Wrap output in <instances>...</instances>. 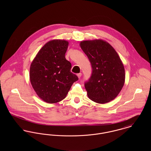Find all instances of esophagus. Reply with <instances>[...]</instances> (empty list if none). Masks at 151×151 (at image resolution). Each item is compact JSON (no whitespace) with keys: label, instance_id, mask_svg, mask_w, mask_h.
I'll return each mask as SVG.
<instances>
[{"label":"esophagus","instance_id":"obj_1","mask_svg":"<svg viewBox=\"0 0 151 151\" xmlns=\"http://www.w3.org/2000/svg\"><path fill=\"white\" fill-rule=\"evenodd\" d=\"M77 75L78 77L79 78H80V77H81V76H82V74H81V73H78Z\"/></svg>","mask_w":151,"mask_h":151}]
</instances>
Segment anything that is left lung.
<instances>
[{
	"instance_id": "1",
	"label": "left lung",
	"mask_w": 151,
	"mask_h": 151,
	"mask_svg": "<svg viewBox=\"0 0 151 151\" xmlns=\"http://www.w3.org/2000/svg\"><path fill=\"white\" fill-rule=\"evenodd\" d=\"M80 46L92 70L84 84L89 98L102 104L113 100L125 81L124 67L119 56L109 43L102 40L83 41Z\"/></svg>"
}]
</instances>
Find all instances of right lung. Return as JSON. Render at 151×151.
Listing matches in <instances>:
<instances>
[{
    "instance_id": "1",
    "label": "right lung",
    "mask_w": 151,
    "mask_h": 151,
    "mask_svg": "<svg viewBox=\"0 0 151 151\" xmlns=\"http://www.w3.org/2000/svg\"><path fill=\"white\" fill-rule=\"evenodd\" d=\"M68 42L55 40L46 43L32 61L29 70L31 85L45 102L54 104L64 99L73 84L78 80L71 72L65 54Z\"/></svg>"
}]
</instances>
